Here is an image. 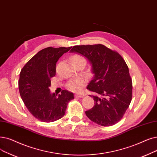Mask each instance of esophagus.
<instances>
[{"label": "esophagus", "mask_w": 157, "mask_h": 157, "mask_svg": "<svg viewBox=\"0 0 157 157\" xmlns=\"http://www.w3.org/2000/svg\"><path fill=\"white\" fill-rule=\"evenodd\" d=\"M75 97L76 98H83V95L81 94H75Z\"/></svg>", "instance_id": "esophagus-1"}]
</instances>
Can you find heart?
Instances as JSON below:
<instances>
[{
    "label": "heart",
    "instance_id": "heart-1",
    "mask_svg": "<svg viewBox=\"0 0 157 157\" xmlns=\"http://www.w3.org/2000/svg\"><path fill=\"white\" fill-rule=\"evenodd\" d=\"M79 60L85 61V58L80 55H75L72 58V62H78V61H79ZM85 81H86V79L84 78L79 77L77 78H74L68 82L67 86L69 89H70L72 91L78 92L81 90V88H83V86L85 83Z\"/></svg>",
    "mask_w": 157,
    "mask_h": 157
}]
</instances>
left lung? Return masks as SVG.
<instances>
[{"mask_svg":"<svg viewBox=\"0 0 157 157\" xmlns=\"http://www.w3.org/2000/svg\"><path fill=\"white\" fill-rule=\"evenodd\" d=\"M85 56L91 65L94 77L87 89L94 106L85 112L95 123L112 126L123 117L132 98V81L128 67L120 54L102 44L76 45L71 50Z\"/></svg>","mask_w":157,"mask_h":157,"instance_id":"8db88e82","label":"left lung"}]
</instances>
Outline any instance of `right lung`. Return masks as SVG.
Masks as SVG:
<instances>
[{"instance_id":"right-lung-1","label":"right lung","mask_w":157,"mask_h":157,"mask_svg":"<svg viewBox=\"0 0 157 157\" xmlns=\"http://www.w3.org/2000/svg\"><path fill=\"white\" fill-rule=\"evenodd\" d=\"M69 47H47L39 51L22 68L20 73V95L29 112L44 122L56 121L64 116L74 94L63 90L57 95L51 93V78L56 74V63Z\"/></svg>"}]
</instances>
